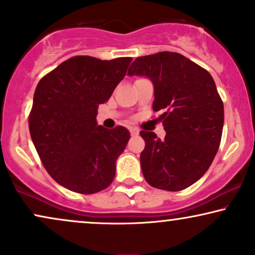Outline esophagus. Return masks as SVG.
I'll return each mask as SVG.
<instances>
[{
	"mask_svg": "<svg viewBox=\"0 0 255 255\" xmlns=\"http://www.w3.org/2000/svg\"><path fill=\"white\" fill-rule=\"evenodd\" d=\"M130 133H131V136H137V134L139 133V130H138L137 128H130Z\"/></svg>",
	"mask_w": 255,
	"mask_h": 255,
	"instance_id": "esophagus-1",
	"label": "esophagus"
}]
</instances>
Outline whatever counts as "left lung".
Instances as JSON below:
<instances>
[{
  "instance_id": "8db88e82",
  "label": "left lung",
  "mask_w": 255,
  "mask_h": 255,
  "mask_svg": "<svg viewBox=\"0 0 255 255\" xmlns=\"http://www.w3.org/2000/svg\"><path fill=\"white\" fill-rule=\"evenodd\" d=\"M153 85V111L161 115L164 139L140 131L145 147L140 165L152 187L180 191L199 181L219 150L224 104L209 72L178 53L159 52L137 58L128 68Z\"/></svg>"
}]
</instances>
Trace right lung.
<instances>
[{
    "instance_id": "right-lung-1",
    "label": "right lung",
    "mask_w": 255,
    "mask_h": 255,
    "mask_svg": "<svg viewBox=\"0 0 255 255\" xmlns=\"http://www.w3.org/2000/svg\"><path fill=\"white\" fill-rule=\"evenodd\" d=\"M131 60L74 56L37 84L28 122L30 137L47 172L62 187L94 194L112 183L130 132L98 125L97 110L124 79Z\"/></svg>"
}]
</instances>
